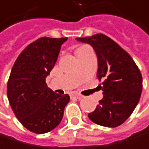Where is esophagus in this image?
Wrapping results in <instances>:
<instances>
[{"label":"esophagus","mask_w":149,"mask_h":149,"mask_svg":"<svg viewBox=\"0 0 149 149\" xmlns=\"http://www.w3.org/2000/svg\"><path fill=\"white\" fill-rule=\"evenodd\" d=\"M71 97H74V98H77V99H81L83 98V95L80 94H72Z\"/></svg>","instance_id":"1"}]
</instances>
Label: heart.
<instances>
[{"mask_svg": "<svg viewBox=\"0 0 149 149\" xmlns=\"http://www.w3.org/2000/svg\"><path fill=\"white\" fill-rule=\"evenodd\" d=\"M79 49H90V48H88V46H83V47H80Z\"/></svg>", "mask_w": 149, "mask_h": 149, "instance_id": "obj_1", "label": "heart"}]
</instances>
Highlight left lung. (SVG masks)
I'll use <instances>...</instances> for the list:
<instances>
[{"mask_svg":"<svg viewBox=\"0 0 149 149\" xmlns=\"http://www.w3.org/2000/svg\"><path fill=\"white\" fill-rule=\"evenodd\" d=\"M88 44L97 56V78L103 98L88 118L96 124L114 128L123 124L136 108L142 92V76L133 59L113 40L103 34L79 37Z\"/></svg>","mask_w":149,"mask_h":149,"instance_id":"8db88e82","label":"left lung"}]
</instances>
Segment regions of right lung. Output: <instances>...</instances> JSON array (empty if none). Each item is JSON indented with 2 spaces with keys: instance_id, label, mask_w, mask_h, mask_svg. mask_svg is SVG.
Masks as SVG:
<instances>
[{
  "instance_id": "right-lung-1",
  "label": "right lung",
  "mask_w": 149,
  "mask_h": 149,
  "mask_svg": "<svg viewBox=\"0 0 149 149\" xmlns=\"http://www.w3.org/2000/svg\"><path fill=\"white\" fill-rule=\"evenodd\" d=\"M67 39H37L22 51L12 67L7 85L8 99L20 123L32 132L43 134L56 128L70 101L69 95H58L45 83Z\"/></svg>"
}]
</instances>
